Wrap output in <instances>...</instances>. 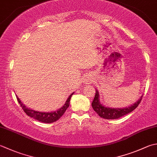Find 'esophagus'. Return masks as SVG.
I'll return each instance as SVG.
<instances>
[{
  "label": "esophagus",
  "instance_id": "1",
  "mask_svg": "<svg viewBox=\"0 0 157 157\" xmlns=\"http://www.w3.org/2000/svg\"><path fill=\"white\" fill-rule=\"evenodd\" d=\"M92 81H93V78H92V77L90 75H86V82L89 83Z\"/></svg>",
  "mask_w": 157,
  "mask_h": 157
}]
</instances>
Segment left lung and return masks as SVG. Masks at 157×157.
Returning <instances> with one entry per match:
<instances>
[{
  "instance_id": "1",
  "label": "left lung",
  "mask_w": 157,
  "mask_h": 157,
  "mask_svg": "<svg viewBox=\"0 0 157 157\" xmlns=\"http://www.w3.org/2000/svg\"><path fill=\"white\" fill-rule=\"evenodd\" d=\"M142 97L143 95L140 98V99L137 102L133 103L131 106L123 107V108H112V107L104 106L100 103L99 92L96 90V93H95L94 100L93 103H92V107H93L94 112H96L97 114L101 118L108 120L118 119L122 117V116L127 115L130 112H133L139 105L141 101H142Z\"/></svg>"
}]
</instances>
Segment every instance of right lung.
<instances>
[{"label":"right lung","instance_id":"obj_1","mask_svg":"<svg viewBox=\"0 0 157 157\" xmlns=\"http://www.w3.org/2000/svg\"><path fill=\"white\" fill-rule=\"evenodd\" d=\"M73 93H73L72 94H71L69 95V98L66 101V103H64V105L62 107H60V109H58L56 111L51 112H41L29 109L21 102L19 98L17 97V95L16 97L18 103H20V105L24 110V112H25L28 116L31 118H33L34 119L37 120V121L40 122H44V123H52V122H56V121H58V120L60 118L61 116L64 114V113L65 112L67 109L68 108V107L69 106L71 97H72Z\"/></svg>","mask_w":157,"mask_h":157}]
</instances>
